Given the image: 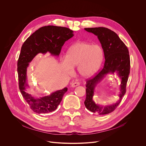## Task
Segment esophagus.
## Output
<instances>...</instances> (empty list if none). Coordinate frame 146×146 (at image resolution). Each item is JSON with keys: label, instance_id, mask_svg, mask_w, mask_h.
Instances as JSON below:
<instances>
[{"label": "esophagus", "instance_id": "obj_1", "mask_svg": "<svg viewBox=\"0 0 146 146\" xmlns=\"http://www.w3.org/2000/svg\"><path fill=\"white\" fill-rule=\"evenodd\" d=\"M80 85V82H78V81H74L72 83V87H76L77 86H78Z\"/></svg>", "mask_w": 146, "mask_h": 146}]
</instances>
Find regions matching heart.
Wrapping results in <instances>:
<instances>
[{"mask_svg": "<svg viewBox=\"0 0 146 146\" xmlns=\"http://www.w3.org/2000/svg\"><path fill=\"white\" fill-rule=\"evenodd\" d=\"M104 56L102 47L99 44L81 42L72 45L62 61L64 72L70 74L73 68L78 66V72L82 76L89 77L99 69Z\"/></svg>", "mask_w": 146, "mask_h": 146, "instance_id": "obj_1", "label": "heart"}]
</instances>
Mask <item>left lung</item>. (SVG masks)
<instances>
[{"instance_id": "left-lung-1", "label": "left lung", "mask_w": 146, "mask_h": 146, "mask_svg": "<svg viewBox=\"0 0 146 146\" xmlns=\"http://www.w3.org/2000/svg\"><path fill=\"white\" fill-rule=\"evenodd\" d=\"M85 30L98 36L104 51L105 62L102 69L93 77L86 80V108L96 115H104L113 112L120 103L126 92V85L130 72V58L127 47L116 33L106 27L85 28ZM116 73L121 79L119 99L110 106H100L92 100L96 85L107 74Z\"/></svg>"}]
</instances>
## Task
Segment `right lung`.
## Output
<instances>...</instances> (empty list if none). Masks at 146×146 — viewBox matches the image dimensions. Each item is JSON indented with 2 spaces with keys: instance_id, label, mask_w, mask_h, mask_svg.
<instances>
[{
  "instance_id": "1",
  "label": "right lung",
  "mask_w": 146,
  "mask_h": 146,
  "mask_svg": "<svg viewBox=\"0 0 146 146\" xmlns=\"http://www.w3.org/2000/svg\"><path fill=\"white\" fill-rule=\"evenodd\" d=\"M73 31L69 28L46 26L33 33L23 43L18 60L19 88L24 99L30 108L38 114L54 111L60 104L68 88L57 90L48 96L34 98L29 94L27 69L33 58L39 53L47 52L53 56H59L65 42L73 36Z\"/></svg>"
}]
</instances>
